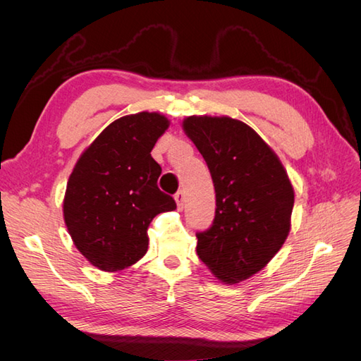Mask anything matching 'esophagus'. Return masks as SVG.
<instances>
[{
	"label": "esophagus",
	"instance_id": "obj_1",
	"mask_svg": "<svg viewBox=\"0 0 361 361\" xmlns=\"http://www.w3.org/2000/svg\"><path fill=\"white\" fill-rule=\"evenodd\" d=\"M174 200H176L178 209L182 211V209H183V203H185V194H183V191L176 192V195H174Z\"/></svg>",
	"mask_w": 361,
	"mask_h": 361
}]
</instances>
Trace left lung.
<instances>
[{"instance_id": "8db88e82", "label": "left lung", "mask_w": 361, "mask_h": 361, "mask_svg": "<svg viewBox=\"0 0 361 361\" xmlns=\"http://www.w3.org/2000/svg\"><path fill=\"white\" fill-rule=\"evenodd\" d=\"M183 133L204 158L215 187L214 224L197 233V255L224 285L264 269L290 232L295 191L286 169L253 128L228 116H190Z\"/></svg>"}]
</instances>
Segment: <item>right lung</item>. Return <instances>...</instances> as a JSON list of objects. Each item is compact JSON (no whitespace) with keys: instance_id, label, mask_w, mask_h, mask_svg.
Segmentation results:
<instances>
[{"instance_id":"obj_1","label":"right lung","mask_w":361,"mask_h":361,"mask_svg":"<svg viewBox=\"0 0 361 361\" xmlns=\"http://www.w3.org/2000/svg\"><path fill=\"white\" fill-rule=\"evenodd\" d=\"M170 126L161 113L141 111L108 125L76 161L63 199L75 247L94 268L122 271L146 255L147 227L176 209L159 191V164L150 152Z\"/></svg>"}]
</instances>
